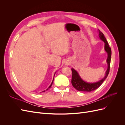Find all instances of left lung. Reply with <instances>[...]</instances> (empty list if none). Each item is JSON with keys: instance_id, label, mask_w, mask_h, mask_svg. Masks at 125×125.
Masks as SVG:
<instances>
[{"instance_id": "8db88e82", "label": "left lung", "mask_w": 125, "mask_h": 125, "mask_svg": "<svg viewBox=\"0 0 125 125\" xmlns=\"http://www.w3.org/2000/svg\"><path fill=\"white\" fill-rule=\"evenodd\" d=\"M99 35L100 39L103 41L105 43V46L104 49L105 51L107 52V59L106 62L108 65L107 69L105 73V77L101 79L99 81L94 82V83H88L84 81L80 77V75L77 73L76 70H75L74 69L72 68V79H71V83L73 84V86L74 88L79 91H83V92H90L92 91L97 89L98 88L101 86V85L103 83V82L107 78L109 70H110V64H111V55H112V51L111 48L109 46L107 42L106 39L103 33H102L100 30H99Z\"/></svg>"}]
</instances>
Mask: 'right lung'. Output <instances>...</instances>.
Returning <instances> with one entry per match:
<instances>
[{"instance_id": "1", "label": "right lung", "mask_w": 125, "mask_h": 125, "mask_svg": "<svg viewBox=\"0 0 125 125\" xmlns=\"http://www.w3.org/2000/svg\"><path fill=\"white\" fill-rule=\"evenodd\" d=\"M55 74H54V75H55ZM53 81H54V79H53V80H52V83H51V84L50 85V86H49V87H48V88H47V89L46 90V91H47V90H48L49 89H50V88H51V86L52 85V83H53ZM45 91H43V92H45Z\"/></svg>"}]
</instances>
